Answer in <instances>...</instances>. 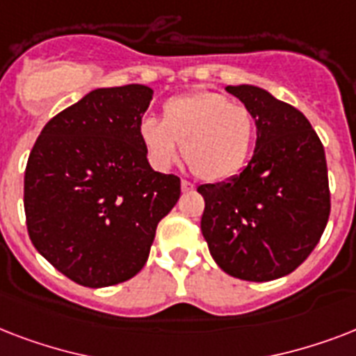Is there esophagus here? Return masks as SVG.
I'll use <instances>...</instances> for the list:
<instances>
[{"label":"esophagus","mask_w":356,"mask_h":356,"mask_svg":"<svg viewBox=\"0 0 356 356\" xmlns=\"http://www.w3.org/2000/svg\"><path fill=\"white\" fill-rule=\"evenodd\" d=\"M181 190H183V192H192V190H194V184L183 179V181H181Z\"/></svg>","instance_id":"obj_1"}]
</instances>
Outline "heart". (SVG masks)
<instances>
[{
	"instance_id": "heart-1",
	"label": "heart",
	"mask_w": 356,
	"mask_h": 356,
	"mask_svg": "<svg viewBox=\"0 0 356 356\" xmlns=\"http://www.w3.org/2000/svg\"><path fill=\"white\" fill-rule=\"evenodd\" d=\"M257 123L242 103L218 92H188L162 105V120L144 118L138 140L147 161L168 170L177 161L179 145L190 170L203 181H225L240 173L253 147Z\"/></svg>"
}]
</instances>
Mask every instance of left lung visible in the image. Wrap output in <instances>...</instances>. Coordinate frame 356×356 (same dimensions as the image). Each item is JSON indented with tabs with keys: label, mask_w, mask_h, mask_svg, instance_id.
<instances>
[{
	"label": "left lung",
	"mask_w": 356,
	"mask_h": 356,
	"mask_svg": "<svg viewBox=\"0 0 356 356\" xmlns=\"http://www.w3.org/2000/svg\"><path fill=\"white\" fill-rule=\"evenodd\" d=\"M253 113L257 144L234 177L201 184V233L225 273L264 282L292 273L325 231L331 194L325 151L298 108L253 85L227 86Z\"/></svg>",
	"instance_id": "obj_1"
}]
</instances>
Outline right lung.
<instances>
[{
	"label": "right lung",
	"instance_id": "1",
	"mask_svg": "<svg viewBox=\"0 0 356 356\" xmlns=\"http://www.w3.org/2000/svg\"><path fill=\"white\" fill-rule=\"evenodd\" d=\"M151 97L145 85L96 88L49 120L31 149V242L77 284L113 286L136 275L181 195V179L155 172L138 140Z\"/></svg>",
	"mask_w": 356,
	"mask_h": 356
}]
</instances>
